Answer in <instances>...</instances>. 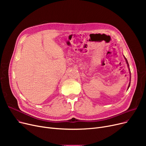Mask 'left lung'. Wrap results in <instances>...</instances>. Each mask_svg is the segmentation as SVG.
I'll list each match as a JSON object with an SVG mask.
<instances>
[{
    "mask_svg": "<svg viewBox=\"0 0 146 146\" xmlns=\"http://www.w3.org/2000/svg\"><path fill=\"white\" fill-rule=\"evenodd\" d=\"M125 60H126V62H127V64H128V66L129 67V65H128V61H127V59H126V58H125ZM129 73H130V74H131V72H129ZM129 86H130V82H129V86H128V88H129Z\"/></svg>",
    "mask_w": 146,
    "mask_h": 146,
    "instance_id": "obj_1",
    "label": "left lung"
}]
</instances>
